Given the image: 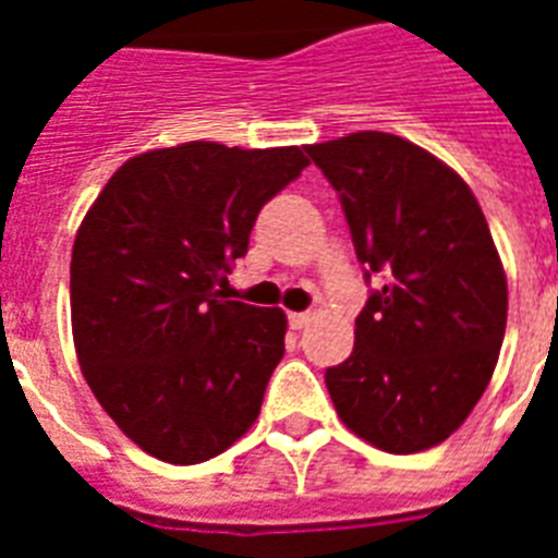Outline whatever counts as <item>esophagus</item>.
Here are the masks:
<instances>
[{
	"label": "esophagus",
	"mask_w": 558,
	"mask_h": 558,
	"mask_svg": "<svg viewBox=\"0 0 558 558\" xmlns=\"http://www.w3.org/2000/svg\"><path fill=\"white\" fill-rule=\"evenodd\" d=\"M310 322H313V315L310 313H289V327H292V330H304Z\"/></svg>",
	"instance_id": "34e87169"
}]
</instances>
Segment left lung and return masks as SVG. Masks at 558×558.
I'll use <instances>...</instances> for the list:
<instances>
[{"instance_id": "left-lung-1", "label": "left lung", "mask_w": 558, "mask_h": 558, "mask_svg": "<svg viewBox=\"0 0 558 558\" xmlns=\"http://www.w3.org/2000/svg\"><path fill=\"white\" fill-rule=\"evenodd\" d=\"M379 278L356 348L324 381L341 423L390 454L442 442L472 414L507 330V275L475 193L423 147L350 133L306 147Z\"/></svg>"}]
</instances>
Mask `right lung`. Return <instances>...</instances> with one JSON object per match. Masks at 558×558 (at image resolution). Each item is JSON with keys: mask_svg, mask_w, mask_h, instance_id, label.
Listing matches in <instances>:
<instances>
[{"mask_svg": "<svg viewBox=\"0 0 558 558\" xmlns=\"http://www.w3.org/2000/svg\"><path fill=\"white\" fill-rule=\"evenodd\" d=\"M310 161L301 147L187 142L124 161L72 248V336L92 393L153 458H217L260 414L287 315L228 301L266 202Z\"/></svg>", "mask_w": 558, "mask_h": 558, "instance_id": "add662e5", "label": "right lung"}]
</instances>
